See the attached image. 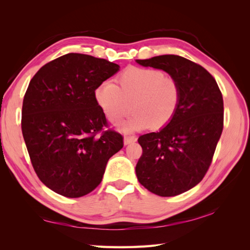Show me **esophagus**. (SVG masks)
Returning <instances> with one entry per match:
<instances>
[{
	"label": "esophagus",
	"instance_id": "1",
	"mask_svg": "<svg viewBox=\"0 0 250 250\" xmlns=\"http://www.w3.org/2000/svg\"><path fill=\"white\" fill-rule=\"evenodd\" d=\"M136 142V136L134 135H125V145H129L131 143H134Z\"/></svg>",
	"mask_w": 250,
	"mask_h": 250
}]
</instances>
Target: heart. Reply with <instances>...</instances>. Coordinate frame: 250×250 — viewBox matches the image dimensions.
<instances>
[{
  "label": "heart",
  "instance_id": "heart-1",
  "mask_svg": "<svg viewBox=\"0 0 250 250\" xmlns=\"http://www.w3.org/2000/svg\"><path fill=\"white\" fill-rule=\"evenodd\" d=\"M95 101L111 125H120L134 111L125 131L161 129L177 114L182 87L176 78L158 68L131 66L113 82L95 89Z\"/></svg>",
  "mask_w": 250,
  "mask_h": 250
}]
</instances>
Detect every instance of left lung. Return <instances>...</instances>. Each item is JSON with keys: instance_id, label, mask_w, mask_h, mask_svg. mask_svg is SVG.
Here are the masks:
<instances>
[{"instance_id": "obj_1", "label": "left lung", "mask_w": 250, "mask_h": 250, "mask_svg": "<svg viewBox=\"0 0 250 250\" xmlns=\"http://www.w3.org/2000/svg\"><path fill=\"white\" fill-rule=\"evenodd\" d=\"M136 62L166 71L182 87L174 119L161 131L139 137L143 153L135 167L140 184L150 192L178 195L208 171L224 129V99L211 74L186 58L163 55Z\"/></svg>"}]
</instances>
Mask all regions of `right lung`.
<instances>
[{
  "instance_id": "right-lung-1",
  "label": "right lung",
  "mask_w": 250,
  "mask_h": 250,
  "mask_svg": "<svg viewBox=\"0 0 250 250\" xmlns=\"http://www.w3.org/2000/svg\"><path fill=\"white\" fill-rule=\"evenodd\" d=\"M119 65L67 54L42 66L26 89L21 130L37 177L66 198H81L102 182L124 136L104 130L107 120L94 91Z\"/></svg>"
}]
</instances>
